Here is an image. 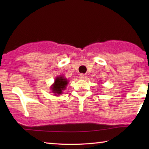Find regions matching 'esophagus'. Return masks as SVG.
<instances>
[{"instance_id":"34e87169","label":"esophagus","mask_w":149,"mask_h":149,"mask_svg":"<svg viewBox=\"0 0 149 149\" xmlns=\"http://www.w3.org/2000/svg\"><path fill=\"white\" fill-rule=\"evenodd\" d=\"M85 77H86V75L84 74H81L79 75V78H80V79H85Z\"/></svg>"}]
</instances>
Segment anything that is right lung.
Returning a JSON list of instances; mask_svg holds the SVG:
<instances>
[{
  "instance_id": "obj_1",
  "label": "right lung",
  "mask_w": 149,
  "mask_h": 149,
  "mask_svg": "<svg viewBox=\"0 0 149 149\" xmlns=\"http://www.w3.org/2000/svg\"><path fill=\"white\" fill-rule=\"evenodd\" d=\"M68 83V81L67 79L62 76L57 77L54 81V84L51 87L52 92L54 94H62V91L65 89V86L67 85Z\"/></svg>"
}]
</instances>
